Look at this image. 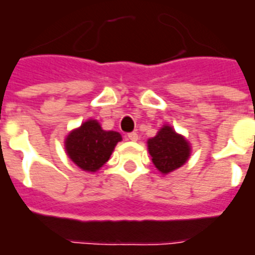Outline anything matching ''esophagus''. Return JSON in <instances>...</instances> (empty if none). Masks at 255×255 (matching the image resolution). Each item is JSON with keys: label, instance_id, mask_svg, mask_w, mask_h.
<instances>
[{"label": "esophagus", "instance_id": "34e87169", "mask_svg": "<svg viewBox=\"0 0 255 255\" xmlns=\"http://www.w3.org/2000/svg\"><path fill=\"white\" fill-rule=\"evenodd\" d=\"M128 138H129L130 141H137L138 134L135 133V131H133V133H129V134H128Z\"/></svg>", "mask_w": 255, "mask_h": 255}]
</instances>
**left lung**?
Instances as JSON below:
<instances>
[{
    "label": "left lung",
    "instance_id": "8db88e82",
    "mask_svg": "<svg viewBox=\"0 0 255 255\" xmlns=\"http://www.w3.org/2000/svg\"><path fill=\"white\" fill-rule=\"evenodd\" d=\"M151 161L161 173L167 174L186 162L190 146L170 126H163L154 138L147 141Z\"/></svg>",
    "mask_w": 255,
    "mask_h": 255
}]
</instances>
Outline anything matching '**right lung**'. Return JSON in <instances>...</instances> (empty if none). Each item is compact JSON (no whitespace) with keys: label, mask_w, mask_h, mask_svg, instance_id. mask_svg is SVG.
<instances>
[{"label":"right lung","mask_w":255,"mask_h":255,"mask_svg":"<svg viewBox=\"0 0 255 255\" xmlns=\"http://www.w3.org/2000/svg\"><path fill=\"white\" fill-rule=\"evenodd\" d=\"M122 139L117 131L102 130L100 124L89 120L80 129L69 134L65 146L73 162L82 170L96 171L108 162L117 142Z\"/></svg>","instance_id":"right-lung-1"}]
</instances>
